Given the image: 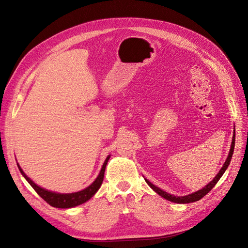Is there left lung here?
I'll list each match as a JSON object with an SVG mask.
<instances>
[{
	"label": "left lung",
	"instance_id": "left-lung-1",
	"mask_svg": "<svg viewBox=\"0 0 248 248\" xmlns=\"http://www.w3.org/2000/svg\"><path fill=\"white\" fill-rule=\"evenodd\" d=\"M234 143H235V131L233 130V135H232V141H231V146H230V150H229V154H228V156L227 159H226L225 163L223 167L220 168V170L218 171V173L217 176H215L213 178L212 181H210L207 186H203L202 189H198V191L194 192L192 194H188V195H186V196H175V195H171L170 193H167L165 191H163V189H161L160 187L155 186V184H152L149 180H147V179H145V181L147 182V184L154 189V191L155 193H157L160 195L161 197L165 198L166 200H170V202H176V203H189V202H197V200L202 199L203 196H205L211 189L215 186V184L217 183V181L219 180L220 178H222V176L224 175V172L226 171V170H227L229 164H230V161H231V157H232V155H233V149H234Z\"/></svg>",
	"mask_w": 248,
	"mask_h": 248
}]
</instances>
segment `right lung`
I'll return each instance as SVG.
<instances>
[{"mask_svg":"<svg viewBox=\"0 0 248 248\" xmlns=\"http://www.w3.org/2000/svg\"><path fill=\"white\" fill-rule=\"evenodd\" d=\"M109 156H110V155L107 156V159H105V161L103 163L101 170H100L98 177L96 178V180H94L91 184V186H88L87 187L82 189V191L75 192V193H67V194L52 192V191H49V189H46L44 187L37 186V184L33 180H31V178H29L25 175V172L22 170V168L20 167L18 163H17V165H18L21 175L25 178V180L31 184V186L35 189L36 193L38 194L41 198L45 199L46 202L54 208L69 209V208L77 207V205H80L84 202H88V200L98 192V189L100 188V186H101V184L103 182L105 167H107V164L109 160Z\"/></svg>","mask_w":248,"mask_h":248,"instance_id":"1","label":"right lung"}]
</instances>
